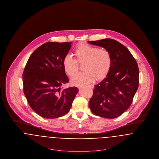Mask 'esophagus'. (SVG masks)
<instances>
[{
    "label": "esophagus",
    "instance_id": "34e87169",
    "mask_svg": "<svg viewBox=\"0 0 159 159\" xmlns=\"http://www.w3.org/2000/svg\"><path fill=\"white\" fill-rule=\"evenodd\" d=\"M89 87H91V88H93V85H92V84H89Z\"/></svg>",
    "mask_w": 159,
    "mask_h": 159
}]
</instances>
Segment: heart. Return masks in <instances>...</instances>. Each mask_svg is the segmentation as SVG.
I'll list each match as a JSON object with an SVG mask.
<instances>
[{"mask_svg":"<svg viewBox=\"0 0 159 159\" xmlns=\"http://www.w3.org/2000/svg\"><path fill=\"white\" fill-rule=\"evenodd\" d=\"M75 55L79 63L84 62V71L77 73L71 78V82L75 85L88 84L95 79L101 80L111 70L112 56L107 49L82 44L75 47ZM77 60L69 55L64 57L62 65L68 75H73L77 72L79 66Z\"/></svg>","mask_w":159,"mask_h":159,"instance_id":"heart-1","label":"heart"}]
</instances>
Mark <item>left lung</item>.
<instances>
[{"label": "left lung", "mask_w": 159, "mask_h": 159, "mask_svg": "<svg viewBox=\"0 0 159 159\" xmlns=\"http://www.w3.org/2000/svg\"><path fill=\"white\" fill-rule=\"evenodd\" d=\"M108 50L112 56L111 70L106 77L95 85L89 102L91 111L97 116L115 118L130 106L139 86V68L127 48L118 41L106 38L88 41Z\"/></svg>", "instance_id": "1"}]
</instances>
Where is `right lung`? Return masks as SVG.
<instances>
[{
	"mask_svg": "<svg viewBox=\"0 0 159 159\" xmlns=\"http://www.w3.org/2000/svg\"><path fill=\"white\" fill-rule=\"evenodd\" d=\"M71 43H46L32 53L25 66L23 92L32 110L43 118L65 115L78 92L76 87L61 88L69 81L62 61Z\"/></svg>",
	"mask_w": 159,
	"mask_h": 159,
	"instance_id": "add662e5",
	"label": "right lung"
}]
</instances>
